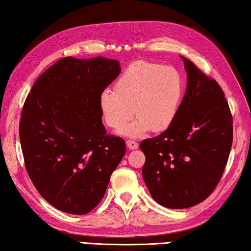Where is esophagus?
Masks as SVG:
<instances>
[{
    "instance_id": "1",
    "label": "esophagus",
    "mask_w": 251,
    "mask_h": 251,
    "mask_svg": "<svg viewBox=\"0 0 251 251\" xmlns=\"http://www.w3.org/2000/svg\"><path fill=\"white\" fill-rule=\"evenodd\" d=\"M126 145H127V147L129 148V150H136V148L138 147V144L136 143L135 141H133V139H127Z\"/></svg>"
}]
</instances>
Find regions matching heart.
Instances as JSON below:
<instances>
[{"label": "heart", "instance_id": "obj_1", "mask_svg": "<svg viewBox=\"0 0 251 251\" xmlns=\"http://www.w3.org/2000/svg\"><path fill=\"white\" fill-rule=\"evenodd\" d=\"M184 92V77L175 67L137 61L124 70L115 90L100 93V108L113 129L123 128L135 113L137 120L123 130L126 135L163 131L175 121Z\"/></svg>", "mask_w": 251, "mask_h": 251}]
</instances>
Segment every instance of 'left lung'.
Wrapping results in <instances>:
<instances>
[{
    "label": "left lung",
    "instance_id": "8db88e82",
    "mask_svg": "<svg viewBox=\"0 0 251 251\" xmlns=\"http://www.w3.org/2000/svg\"><path fill=\"white\" fill-rule=\"evenodd\" d=\"M187 88L173 124L160 135L144 139L143 179L159 205L182 209L214 192L232 145V115L225 93L181 56Z\"/></svg>",
    "mask_w": 251,
    "mask_h": 251
}]
</instances>
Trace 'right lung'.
Instances as JSON below:
<instances>
[{"label": "right lung", "mask_w": 251, "mask_h": 251, "mask_svg": "<svg viewBox=\"0 0 251 251\" xmlns=\"http://www.w3.org/2000/svg\"><path fill=\"white\" fill-rule=\"evenodd\" d=\"M121 73L118 61L64 57L34 83L19 133L25 168L46 201L85 215L103 199L125 155V141L106 134L100 95Z\"/></svg>", "instance_id": "1"}]
</instances>
